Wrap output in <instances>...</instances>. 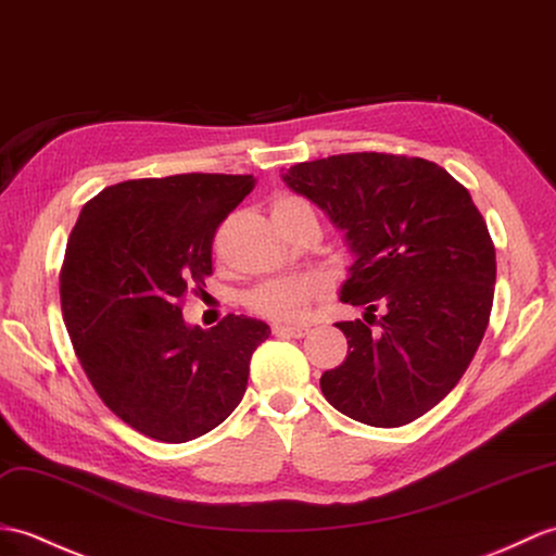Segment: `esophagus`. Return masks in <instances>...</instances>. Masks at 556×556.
<instances>
[{"instance_id": "esophagus-1", "label": "esophagus", "mask_w": 556, "mask_h": 556, "mask_svg": "<svg viewBox=\"0 0 556 556\" xmlns=\"http://www.w3.org/2000/svg\"><path fill=\"white\" fill-rule=\"evenodd\" d=\"M273 331L277 337H293V339H303L305 333L309 331L307 325H275Z\"/></svg>"}]
</instances>
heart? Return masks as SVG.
Here are the masks:
<instances>
[{
  "instance_id": "obj_1",
  "label": "heart",
  "mask_w": 556,
  "mask_h": 556,
  "mask_svg": "<svg viewBox=\"0 0 556 556\" xmlns=\"http://www.w3.org/2000/svg\"><path fill=\"white\" fill-rule=\"evenodd\" d=\"M301 199H279L275 203V208L287 203H295ZM325 277L305 273V275H277L257 281L255 287H251L247 293H243V303L255 313L257 317L265 319H275V321H289L301 317L305 313V307L313 303L317 295L325 291Z\"/></svg>"
}]
</instances>
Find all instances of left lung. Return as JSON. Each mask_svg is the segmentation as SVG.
<instances>
[{"label": "left lung", "instance_id": "left-lung-1", "mask_svg": "<svg viewBox=\"0 0 556 556\" xmlns=\"http://www.w3.org/2000/svg\"><path fill=\"white\" fill-rule=\"evenodd\" d=\"M287 187L345 231L355 263L341 301L383 309L379 331L339 321L348 355L321 374L329 405L379 429L419 419L455 389L479 351L495 293L483 215L445 167L393 153L291 165Z\"/></svg>", "mask_w": 556, "mask_h": 556}]
</instances>
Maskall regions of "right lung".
<instances>
[{"instance_id": "obj_1", "label": "right lung", "mask_w": 556, "mask_h": 556, "mask_svg": "<svg viewBox=\"0 0 556 556\" xmlns=\"http://www.w3.org/2000/svg\"><path fill=\"white\" fill-rule=\"evenodd\" d=\"M253 175L127 179L87 201L59 289L75 355L115 417L163 443H187L241 403L261 319L189 327L182 301L213 275V237Z\"/></svg>"}]
</instances>
